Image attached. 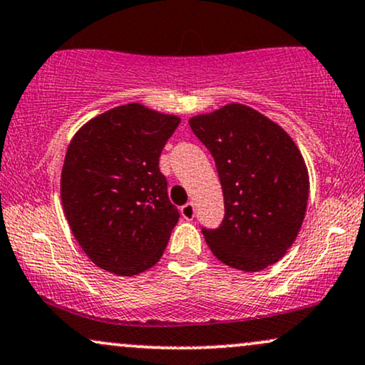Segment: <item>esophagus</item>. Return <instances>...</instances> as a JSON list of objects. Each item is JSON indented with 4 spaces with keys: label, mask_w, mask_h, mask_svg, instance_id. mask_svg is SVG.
I'll use <instances>...</instances> for the list:
<instances>
[{
    "label": "esophagus",
    "mask_w": 365,
    "mask_h": 365,
    "mask_svg": "<svg viewBox=\"0 0 365 365\" xmlns=\"http://www.w3.org/2000/svg\"><path fill=\"white\" fill-rule=\"evenodd\" d=\"M180 212H182V216L185 217V220H194L195 206L192 202H187L185 206H182V209H180Z\"/></svg>",
    "instance_id": "obj_1"
}]
</instances>
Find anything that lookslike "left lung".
<instances>
[{
  "label": "left lung",
  "mask_w": 365,
  "mask_h": 365,
  "mask_svg": "<svg viewBox=\"0 0 365 365\" xmlns=\"http://www.w3.org/2000/svg\"><path fill=\"white\" fill-rule=\"evenodd\" d=\"M188 123L215 158L223 188V221L202 228L211 252L245 273L278 262L299 235L309 199L307 168L295 142L274 121L237 103Z\"/></svg>",
  "instance_id": "obj_1"
}]
</instances>
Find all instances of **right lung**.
I'll return each mask as SVG.
<instances>
[{"mask_svg": "<svg viewBox=\"0 0 365 365\" xmlns=\"http://www.w3.org/2000/svg\"><path fill=\"white\" fill-rule=\"evenodd\" d=\"M180 118L139 103L87 121L61 171V202L73 237L101 269L133 276L161 259L178 209L159 156Z\"/></svg>", "mask_w": 365, "mask_h": 365, "instance_id": "1", "label": "right lung"}]
</instances>
